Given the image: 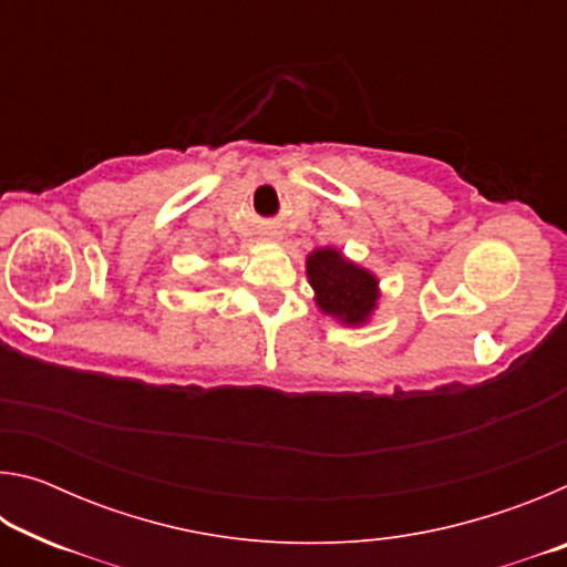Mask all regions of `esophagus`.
I'll use <instances>...</instances> for the list:
<instances>
[{
	"mask_svg": "<svg viewBox=\"0 0 567 567\" xmlns=\"http://www.w3.org/2000/svg\"><path fill=\"white\" fill-rule=\"evenodd\" d=\"M267 235H270V239H272V237H277V233H267Z\"/></svg>",
	"mask_w": 567,
	"mask_h": 567,
	"instance_id": "esophagus-1",
	"label": "esophagus"
}]
</instances>
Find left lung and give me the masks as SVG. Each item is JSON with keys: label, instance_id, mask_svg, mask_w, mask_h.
Listing matches in <instances>:
<instances>
[{"label": "left lung", "instance_id": "1", "mask_svg": "<svg viewBox=\"0 0 567 567\" xmlns=\"http://www.w3.org/2000/svg\"><path fill=\"white\" fill-rule=\"evenodd\" d=\"M305 267L320 312L348 328L370 322L378 310L380 280L368 267L348 260L338 247L312 249Z\"/></svg>", "mask_w": 567, "mask_h": 567}]
</instances>
